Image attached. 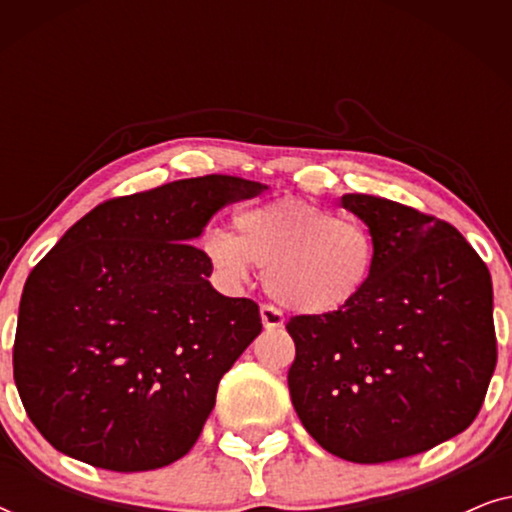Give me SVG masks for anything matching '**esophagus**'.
Segmentation results:
<instances>
[{
  "instance_id": "obj_1",
  "label": "esophagus",
  "mask_w": 512,
  "mask_h": 512,
  "mask_svg": "<svg viewBox=\"0 0 512 512\" xmlns=\"http://www.w3.org/2000/svg\"><path fill=\"white\" fill-rule=\"evenodd\" d=\"M261 321L268 331H277V328L284 326L282 312H279L275 305H261Z\"/></svg>"
}]
</instances>
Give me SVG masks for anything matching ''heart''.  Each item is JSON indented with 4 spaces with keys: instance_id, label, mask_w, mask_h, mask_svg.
I'll return each instance as SVG.
<instances>
[{
    "instance_id": "1",
    "label": "heart",
    "mask_w": 512,
    "mask_h": 512,
    "mask_svg": "<svg viewBox=\"0 0 512 512\" xmlns=\"http://www.w3.org/2000/svg\"><path fill=\"white\" fill-rule=\"evenodd\" d=\"M235 235L214 230L205 251L216 275L240 284L251 265L286 310L326 317L361 296L375 265V240L361 221L305 200H275L235 214Z\"/></svg>"
}]
</instances>
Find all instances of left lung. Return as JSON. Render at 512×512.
<instances>
[{
  "instance_id": "left-lung-1",
  "label": "left lung",
  "mask_w": 512,
  "mask_h": 512,
  "mask_svg": "<svg viewBox=\"0 0 512 512\" xmlns=\"http://www.w3.org/2000/svg\"><path fill=\"white\" fill-rule=\"evenodd\" d=\"M340 202L373 235V275L345 310L289 319V391L326 452L384 464L478 417L496 368L492 277L447 221L375 195Z\"/></svg>"
}]
</instances>
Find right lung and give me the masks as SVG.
Masks as SVG:
<instances>
[{"label": "right lung", "mask_w": 512, "mask_h": 512, "mask_svg": "<svg viewBox=\"0 0 512 512\" xmlns=\"http://www.w3.org/2000/svg\"><path fill=\"white\" fill-rule=\"evenodd\" d=\"M263 188L207 174L111 198L34 265L13 380L55 450L135 473L195 445L221 377L263 324L254 300L209 284L212 263L191 242L221 207Z\"/></svg>", "instance_id": "obj_1"}]
</instances>
